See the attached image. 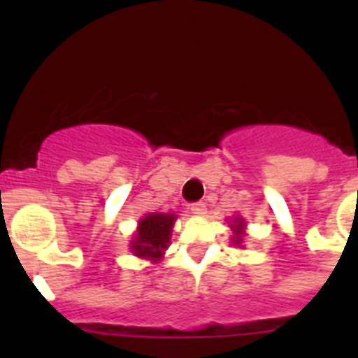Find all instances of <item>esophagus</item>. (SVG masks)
<instances>
[{"label": "esophagus", "mask_w": 358, "mask_h": 358, "mask_svg": "<svg viewBox=\"0 0 358 358\" xmlns=\"http://www.w3.org/2000/svg\"><path fill=\"white\" fill-rule=\"evenodd\" d=\"M189 211H192L194 215H204L206 213V202H202V201L194 202V204L189 206Z\"/></svg>", "instance_id": "esophagus-1"}]
</instances>
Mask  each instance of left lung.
<instances>
[{"label": "left lung", "mask_w": 358, "mask_h": 358, "mask_svg": "<svg viewBox=\"0 0 358 358\" xmlns=\"http://www.w3.org/2000/svg\"><path fill=\"white\" fill-rule=\"evenodd\" d=\"M236 222H238V224H235V226H233V227H236V229H235V243H236V245H238V243L242 242V235H243V229H242V227H243V220L236 218Z\"/></svg>", "instance_id": "obj_1"}]
</instances>
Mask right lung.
<instances>
[{
  "label": "right lung",
  "instance_id": "right-lung-1",
  "mask_svg": "<svg viewBox=\"0 0 358 358\" xmlns=\"http://www.w3.org/2000/svg\"><path fill=\"white\" fill-rule=\"evenodd\" d=\"M176 215L152 213L147 215L140 222L138 233L132 240V251L140 258L157 262L163 251L169 248L170 233H172Z\"/></svg>",
  "mask_w": 358,
  "mask_h": 358
}]
</instances>
